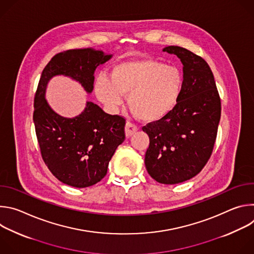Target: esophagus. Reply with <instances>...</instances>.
Instances as JSON below:
<instances>
[{"instance_id":"obj_1","label":"esophagus","mask_w":254,"mask_h":254,"mask_svg":"<svg viewBox=\"0 0 254 254\" xmlns=\"http://www.w3.org/2000/svg\"><path fill=\"white\" fill-rule=\"evenodd\" d=\"M125 130H126V135L127 137H129L131 136L133 133H135V131L137 130V127L129 122H127L126 124V127H125Z\"/></svg>"}]
</instances>
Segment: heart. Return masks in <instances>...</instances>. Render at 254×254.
<instances>
[{"label": "heart", "mask_w": 254, "mask_h": 254, "mask_svg": "<svg viewBox=\"0 0 254 254\" xmlns=\"http://www.w3.org/2000/svg\"><path fill=\"white\" fill-rule=\"evenodd\" d=\"M184 89V75L174 66L155 59L123 61L111 71V78L97 76L94 90L98 99L117 108L128 94L131 113L144 122H157L170 114Z\"/></svg>", "instance_id": "obj_1"}]
</instances>
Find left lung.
Wrapping results in <instances>:
<instances>
[{"label": "left lung", "mask_w": 254, "mask_h": 254, "mask_svg": "<svg viewBox=\"0 0 254 254\" xmlns=\"http://www.w3.org/2000/svg\"><path fill=\"white\" fill-rule=\"evenodd\" d=\"M164 52L183 64L184 89L173 111L142 127L150 137L144 165L161 184H179L199 174L213 152L221 117V100L212 71L200 56L179 46Z\"/></svg>", "instance_id": "8db88e82"}]
</instances>
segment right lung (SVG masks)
<instances>
[{
    "label": "right lung",
    "mask_w": 254,
    "mask_h": 254,
    "mask_svg": "<svg viewBox=\"0 0 254 254\" xmlns=\"http://www.w3.org/2000/svg\"><path fill=\"white\" fill-rule=\"evenodd\" d=\"M112 56L91 48L60 52L43 69L35 94L33 121L42 159L60 182L72 187L86 188L104 178L108 163L126 138V120L104 113L91 101L79 116L63 118L46 101V86L53 76L64 75L90 93L95 69Z\"/></svg>",
    "instance_id": "obj_1"
}]
</instances>
